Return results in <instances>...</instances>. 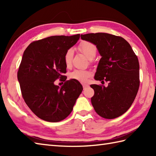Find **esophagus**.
I'll return each instance as SVG.
<instances>
[{
  "mask_svg": "<svg viewBox=\"0 0 156 156\" xmlns=\"http://www.w3.org/2000/svg\"><path fill=\"white\" fill-rule=\"evenodd\" d=\"M82 87H83V88L85 89L88 87H89V85L87 84H82Z\"/></svg>",
  "mask_w": 156,
  "mask_h": 156,
  "instance_id": "obj_1",
  "label": "esophagus"
}]
</instances>
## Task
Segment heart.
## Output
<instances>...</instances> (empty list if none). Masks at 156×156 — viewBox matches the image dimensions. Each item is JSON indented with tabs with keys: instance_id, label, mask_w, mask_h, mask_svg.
<instances>
[{
	"instance_id": "b5f03b06",
	"label": "heart",
	"mask_w": 156,
	"mask_h": 156,
	"mask_svg": "<svg viewBox=\"0 0 156 156\" xmlns=\"http://www.w3.org/2000/svg\"><path fill=\"white\" fill-rule=\"evenodd\" d=\"M79 49L87 56L89 59H92L97 54L96 45L89 41H83L79 45ZM74 55V51L72 49H69L64 54V62L66 65L69 67L72 64V61ZM91 76V72L88 70L83 69H75L70 74V78L80 82H85L87 78Z\"/></svg>"
}]
</instances>
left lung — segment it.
<instances>
[{
    "label": "left lung",
    "instance_id": "1",
    "mask_svg": "<svg viewBox=\"0 0 156 156\" xmlns=\"http://www.w3.org/2000/svg\"><path fill=\"white\" fill-rule=\"evenodd\" d=\"M83 40L94 44L101 55L96 80L108 82L105 86L91 84L94 94L91 102L96 112L112 119L130 108L140 87V64L130 44L121 37L97 33L81 35Z\"/></svg>",
    "mask_w": 156,
    "mask_h": 156
}]
</instances>
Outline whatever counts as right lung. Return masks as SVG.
<instances>
[{"instance_id":"1","label":"right lung","mask_w":156,"mask_h":156,"mask_svg":"<svg viewBox=\"0 0 156 156\" xmlns=\"http://www.w3.org/2000/svg\"><path fill=\"white\" fill-rule=\"evenodd\" d=\"M80 34L55 35L31 43L23 53L17 72L23 98L34 113L43 120L59 122L72 111L83 90L77 80H66V51L74 45ZM65 82L60 88L54 82Z\"/></svg>"}]
</instances>
